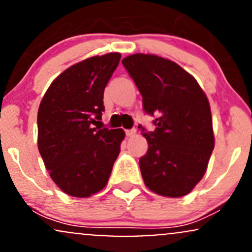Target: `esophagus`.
Here are the masks:
<instances>
[{"label": "esophagus", "mask_w": 252, "mask_h": 252, "mask_svg": "<svg viewBox=\"0 0 252 252\" xmlns=\"http://www.w3.org/2000/svg\"><path fill=\"white\" fill-rule=\"evenodd\" d=\"M126 135L129 136V137H132V136L136 135V129H129L126 130Z\"/></svg>", "instance_id": "34e87169"}]
</instances>
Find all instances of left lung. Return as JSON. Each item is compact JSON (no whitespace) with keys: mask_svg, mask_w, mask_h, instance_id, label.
<instances>
[{"mask_svg":"<svg viewBox=\"0 0 252 252\" xmlns=\"http://www.w3.org/2000/svg\"><path fill=\"white\" fill-rule=\"evenodd\" d=\"M142 96L146 114L155 116L154 131L140 158L143 181L150 190L179 198L195 187L215 148L210 103L194 77L178 63L153 54L122 60Z\"/></svg>","mask_w":252,"mask_h":252,"instance_id":"obj_1","label":"left lung"}]
</instances>
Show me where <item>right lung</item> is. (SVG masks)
Wrapping results in <instances>:
<instances>
[{"label":"right lung","mask_w":252,"mask_h":252,"mask_svg":"<svg viewBox=\"0 0 252 252\" xmlns=\"http://www.w3.org/2000/svg\"><path fill=\"white\" fill-rule=\"evenodd\" d=\"M120 60V53H108L74 63L52 82L40 103L37 148L52 180L68 195L88 198L103 189L120 154L123 130L94 128Z\"/></svg>","instance_id":"obj_1"}]
</instances>
